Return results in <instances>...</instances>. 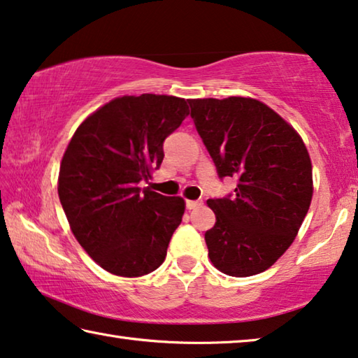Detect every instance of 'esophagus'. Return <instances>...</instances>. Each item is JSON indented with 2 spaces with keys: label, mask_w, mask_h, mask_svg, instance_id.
Instances as JSON below:
<instances>
[{
  "label": "esophagus",
  "mask_w": 358,
  "mask_h": 358,
  "mask_svg": "<svg viewBox=\"0 0 358 358\" xmlns=\"http://www.w3.org/2000/svg\"><path fill=\"white\" fill-rule=\"evenodd\" d=\"M203 205V201L200 200H187V210H196Z\"/></svg>",
  "instance_id": "esophagus-1"
}]
</instances>
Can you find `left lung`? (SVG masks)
I'll use <instances>...</instances> for the list:
<instances>
[{
    "label": "left lung",
    "instance_id": "8db88e82",
    "mask_svg": "<svg viewBox=\"0 0 358 358\" xmlns=\"http://www.w3.org/2000/svg\"><path fill=\"white\" fill-rule=\"evenodd\" d=\"M189 103L219 178H238L232 198L206 201L216 214L205 234L208 257L230 277L267 271L294 241L312 201V162L304 141L257 99Z\"/></svg>",
    "mask_w": 358,
    "mask_h": 358
}]
</instances>
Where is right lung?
Masks as SVG:
<instances>
[{"mask_svg": "<svg viewBox=\"0 0 358 358\" xmlns=\"http://www.w3.org/2000/svg\"><path fill=\"white\" fill-rule=\"evenodd\" d=\"M190 113L176 96L115 97L71 136L57 192L71 234L103 271L141 277L163 264L182 221V196L139 185L163 162V141Z\"/></svg>", "mask_w": 358, "mask_h": 358, "instance_id": "1", "label": "right lung"}]
</instances>
